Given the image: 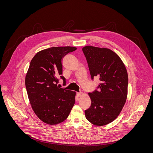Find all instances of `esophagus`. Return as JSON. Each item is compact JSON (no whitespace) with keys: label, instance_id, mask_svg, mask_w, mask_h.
Here are the masks:
<instances>
[{"label":"esophagus","instance_id":"1","mask_svg":"<svg viewBox=\"0 0 153 153\" xmlns=\"http://www.w3.org/2000/svg\"><path fill=\"white\" fill-rule=\"evenodd\" d=\"M82 95V92H77V96L78 97H80Z\"/></svg>","mask_w":153,"mask_h":153}]
</instances>
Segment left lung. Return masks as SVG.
<instances>
[{"instance_id": "1", "label": "left lung", "mask_w": 153, "mask_h": 153, "mask_svg": "<svg viewBox=\"0 0 153 153\" xmlns=\"http://www.w3.org/2000/svg\"><path fill=\"white\" fill-rule=\"evenodd\" d=\"M82 51L87 61L91 79L99 78L98 90L88 93L91 105L85 111L88 120L102 126L114 121L122 111L127 97L128 74L114 51L107 48L86 46Z\"/></svg>"}]
</instances>
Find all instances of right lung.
<instances>
[{
  "label": "right lung",
  "instance_id": "right-lung-1",
  "mask_svg": "<svg viewBox=\"0 0 153 153\" xmlns=\"http://www.w3.org/2000/svg\"><path fill=\"white\" fill-rule=\"evenodd\" d=\"M77 49L72 46L52 47L39 51L31 59L25 85L31 108L45 123L55 125L68 117L75 103L76 92L57 86L58 78L65 82L62 59Z\"/></svg>",
  "mask_w": 153,
  "mask_h": 153
}]
</instances>
